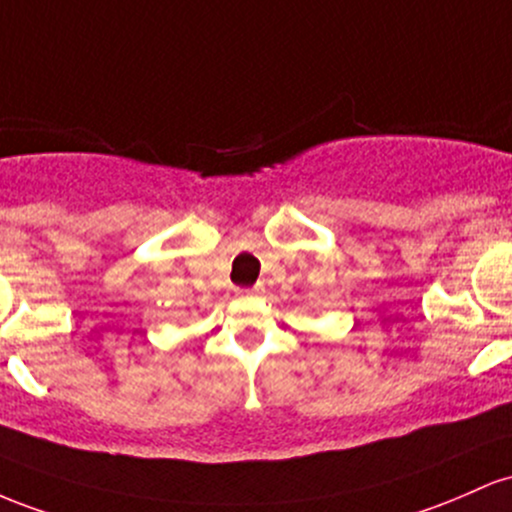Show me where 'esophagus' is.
Here are the masks:
<instances>
[{
    "label": "esophagus",
    "instance_id": "1",
    "mask_svg": "<svg viewBox=\"0 0 512 512\" xmlns=\"http://www.w3.org/2000/svg\"><path fill=\"white\" fill-rule=\"evenodd\" d=\"M241 295H246V297H249V295H256V292H258V287H241Z\"/></svg>",
    "mask_w": 512,
    "mask_h": 512
}]
</instances>
